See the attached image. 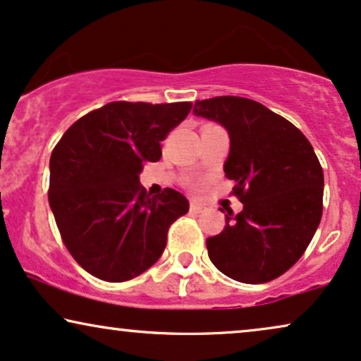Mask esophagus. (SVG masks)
I'll list each match as a JSON object with an SVG mask.
<instances>
[{
    "label": "esophagus",
    "instance_id": "obj_1",
    "mask_svg": "<svg viewBox=\"0 0 361 361\" xmlns=\"http://www.w3.org/2000/svg\"><path fill=\"white\" fill-rule=\"evenodd\" d=\"M203 208H204L203 204H202V203H198V202H195V200H193V202L190 203V209H191V212H195V213H200V212H202Z\"/></svg>",
    "mask_w": 361,
    "mask_h": 361
}]
</instances>
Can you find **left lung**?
Returning a JSON list of instances; mask_svg holds the SVG:
<instances>
[{
	"label": "left lung",
	"mask_w": 361,
	"mask_h": 361,
	"mask_svg": "<svg viewBox=\"0 0 361 361\" xmlns=\"http://www.w3.org/2000/svg\"><path fill=\"white\" fill-rule=\"evenodd\" d=\"M193 111L228 130L223 170L243 203L238 214L226 209L221 233L207 238L208 257L236 281L275 280L302 258L322 220L323 170L312 143L293 123L248 98L198 99Z\"/></svg>",
	"instance_id": "1"
}]
</instances>
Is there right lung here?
<instances>
[{"label": "right lung", "instance_id": "1", "mask_svg": "<svg viewBox=\"0 0 361 361\" xmlns=\"http://www.w3.org/2000/svg\"><path fill=\"white\" fill-rule=\"evenodd\" d=\"M191 106L111 102L76 120L56 143L49 207L66 250L90 275L120 283L147 271L171 223L188 213L183 195L165 188L149 196L138 175L161 158V141Z\"/></svg>", "mask_w": 361, "mask_h": 361}]
</instances>
